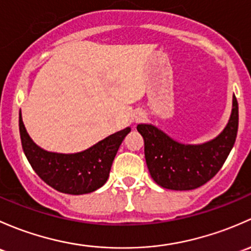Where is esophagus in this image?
Here are the masks:
<instances>
[{
    "mask_svg": "<svg viewBox=\"0 0 251 251\" xmlns=\"http://www.w3.org/2000/svg\"><path fill=\"white\" fill-rule=\"evenodd\" d=\"M144 120H145V113H143V112H138V113H135V116H134V122L135 123L143 122Z\"/></svg>",
    "mask_w": 251,
    "mask_h": 251,
    "instance_id": "obj_1",
    "label": "esophagus"
}]
</instances>
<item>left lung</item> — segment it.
<instances>
[{
	"label": "left lung",
	"mask_w": 251,
	"mask_h": 251,
	"mask_svg": "<svg viewBox=\"0 0 251 251\" xmlns=\"http://www.w3.org/2000/svg\"><path fill=\"white\" fill-rule=\"evenodd\" d=\"M145 143V159L157 185L175 191L195 190L221 169L238 131V102L233 95L232 112L224 130L213 140L181 144L152 125H138Z\"/></svg>",
	"instance_id": "8db88e82"
}]
</instances>
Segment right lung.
<instances>
[{"label":"right lung","instance_id":"1","mask_svg":"<svg viewBox=\"0 0 251 251\" xmlns=\"http://www.w3.org/2000/svg\"><path fill=\"white\" fill-rule=\"evenodd\" d=\"M22 146L36 174L47 185L68 195H84L101 187L107 181L116 153L130 128L111 134L104 140L77 153H56L33 143L19 112Z\"/></svg>","mask_w":251,"mask_h":251}]
</instances>
